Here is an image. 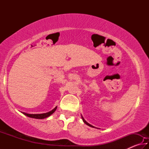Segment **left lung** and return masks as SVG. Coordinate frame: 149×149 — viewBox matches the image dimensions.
Masks as SVG:
<instances>
[{
  "label": "left lung",
  "mask_w": 149,
  "mask_h": 149,
  "mask_svg": "<svg viewBox=\"0 0 149 149\" xmlns=\"http://www.w3.org/2000/svg\"><path fill=\"white\" fill-rule=\"evenodd\" d=\"M81 118H82V120H83V121H84V122L85 123V124H86V125H89V127H94V126H93V125H91V124H89V123H88V122H86V121H85V119H84V117H83L82 116H81ZM95 128H97V127H95ZM97 129H98V128H97Z\"/></svg>",
  "instance_id": "8db88e82"
}]
</instances>
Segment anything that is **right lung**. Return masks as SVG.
<instances>
[{
    "mask_svg": "<svg viewBox=\"0 0 149 149\" xmlns=\"http://www.w3.org/2000/svg\"><path fill=\"white\" fill-rule=\"evenodd\" d=\"M56 108H57V107H55L54 109H52V110H50V112H48L47 113H43V114H27V113H26V112H21L23 113L24 115L27 116V117L35 118V119H44V118L49 117L50 115L53 114L55 111H56Z\"/></svg>",
    "mask_w": 149,
    "mask_h": 149,
    "instance_id": "add662e5",
    "label": "right lung"
}]
</instances>
